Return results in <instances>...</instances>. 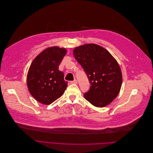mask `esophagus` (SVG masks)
Listing matches in <instances>:
<instances>
[{"label": "esophagus", "mask_w": 153, "mask_h": 153, "mask_svg": "<svg viewBox=\"0 0 153 153\" xmlns=\"http://www.w3.org/2000/svg\"><path fill=\"white\" fill-rule=\"evenodd\" d=\"M70 83H71V84H77V80L74 79V81H70Z\"/></svg>", "instance_id": "esophagus-1"}]
</instances>
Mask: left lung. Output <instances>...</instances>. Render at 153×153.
<instances>
[{"label":"left lung","instance_id":"8db88e82","mask_svg":"<svg viewBox=\"0 0 153 153\" xmlns=\"http://www.w3.org/2000/svg\"><path fill=\"white\" fill-rule=\"evenodd\" d=\"M74 55L91 85L88 91L84 94L85 99L98 107L111 103L119 94L123 82L116 60L105 49L95 44L76 48Z\"/></svg>","mask_w":153,"mask_h":153}]
</instances>
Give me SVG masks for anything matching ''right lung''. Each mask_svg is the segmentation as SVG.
<instances>
[{
    "label": "right lung",
    "instance_id": "1",
    "mask_svg": "<svg viewBox=\"0 0 153 153\" xmlns=\"http://www.w3.org/2000/svg\"><path fill=\"white\" fill-rule=\"evenodd\" d=\"M66 50L56 46L41 52L30 65L27 85L31 95L39 102L49 105L62 96L68 86L64 74L58 69Z\"/></svg>",
    "mask_w": 153,
    "mask_h": 153
}]
</instances>
